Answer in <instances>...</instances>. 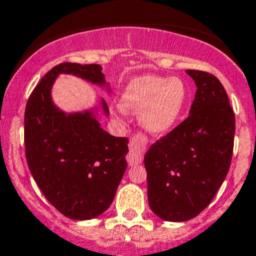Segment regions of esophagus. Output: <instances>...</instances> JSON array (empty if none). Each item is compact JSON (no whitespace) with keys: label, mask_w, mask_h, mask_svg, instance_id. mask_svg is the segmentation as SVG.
I'll list each match as a JSON object with an SVG mask.
<instances>
[{"label":"esophagus","mask_w":256,"mask_h":256,"mask_svg":"<svg viewBox=\"0 0 256 256\" xmlns=\"http://www.w3.org/2000/svg\"><path fill=\"white\" fill-rule=\"evenodd\" d=\"M145 146V139L142 135L134 136L130 140V152L128 160L130 164H139L142 160V149Z\"/></svg>","instance_id":"1"}]
</instances>
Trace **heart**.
I'll list each match as a JSON object with an SVG mask.
<instances>
[{
	"label": "heart",
	"mask_w": 256,
	"mask_h": 256,
	"mask_svg": "<svg viewBox=\"0 0 256 256\" xmlns=\"http://www.w3.org/2000/svg\"><path fill=\"white\" fill-rule=\"evenodd\" d=\"M187 98V87L180 78L142 76L128 83L120 107L128 114L140 112V125L149 135L164 136L180 118Z\"/></svg>",
	"instance_id": "heart-1"
}]
</instances>
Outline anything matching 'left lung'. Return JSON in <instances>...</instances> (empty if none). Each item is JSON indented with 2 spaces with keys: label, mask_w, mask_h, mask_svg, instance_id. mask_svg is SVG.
I'll return each mask as SVG.
<instances>
[{
  "label": "left lung",
  "mask_w": 256,
  "mask_h": 256,
  "mask_svg": "<svg viewBox=\"0 0 256 256\" xmlns=\"http://www.w3.org/2000/svg\"><path fill=\"white\" fill-rule=\"evenodd\" d=\"M194 80L190 116L149 148L144 158L148 200L164 221L182 222L204 211L230 169L235 114L212 74L186 70Z\"/></svg>",
  "instance_id": "left-lung-1"
}]
</instances>
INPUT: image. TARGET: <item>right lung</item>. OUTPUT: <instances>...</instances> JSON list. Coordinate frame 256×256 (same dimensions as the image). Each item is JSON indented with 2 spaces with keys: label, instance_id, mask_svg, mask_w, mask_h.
<instances>
[{
  "label": "right lung",
  "instance_id": "obj_1",
  "mask_svg": "<svg viewBox=\"0 0 256 256\" xmlns=\"http://www.w3.org/2000/svg\"><path fill=\"white\" fill-rule=\"evenodd\" d=\"M60 74H72L111 93L98 64L62 63L48 72L25 110V152L28 169L42 194L60 214L77 221L104 214L128 168V140L101 128L108 116L104 98L83 111L66 112L52 97Z\"/></svg>",
  "mask_w": 256,
  "mask_h": 256
}]
</instances>
